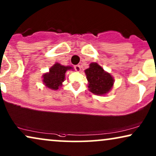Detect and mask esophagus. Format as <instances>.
I'll use <instances>...</instances> for the list:
<instances>
[{
  "label": "esophagus",
  "instance_id": "esophagus-1",
  "mask_svg": "<svg viewBox=\"0 0 156 156\" xmlns=\"http://www.w3.org/2000/svg\"><path fill=\"white\" fill-rule=\"evenodd\" d=\"M75 69H76V70L77 72H80V70H81V68H80V66L79 65H77V66H75Z\"/></svg>",
  "mask_w": 156,
  "mask_h": 156
}]
</instances>
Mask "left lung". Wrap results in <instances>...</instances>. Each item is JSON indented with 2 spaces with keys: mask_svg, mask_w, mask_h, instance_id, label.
Instances as JSON below:
<instances>
[{
  "mask_svg": "<svg viewBox=\"0 0 156 156\" xmlns=\"http://www.w3.org/2000/svg\"><path fill=\"white\" fill-rule=\"evenodd\" d=\"M89 91L98 96H104L112 90L114 83V78L105 71L97 62H92L85 70Z\"/></svg>",
  "mask_w": 156,
  "mask_h": 156,
  "instance_id": "left-lung-1",
  "label": "left lung"
}]
</instances>
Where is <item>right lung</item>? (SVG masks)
Wrapping results in <instances>:
<instances>
[{"label":"right lung","instance_id":"1","mask_svg":"<svg viewBox=\"0 0 156 156\" xmlns=\"http://www.w3.org/2000/svg\"><path fill=\"white\" fill-rule=\"evenodd\" d=\"M73 70L71 66H65L56 62L50 68L49 72L42 76V82L46 88L52 90H58L62 86L66 79L67 70Z\"/></svg>","mask_w":156,"mask_h":156}]
</instances>
